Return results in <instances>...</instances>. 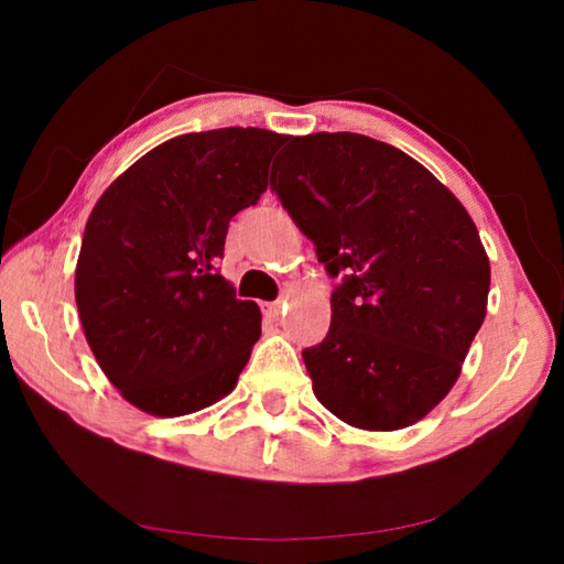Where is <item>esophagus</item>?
I'll return each instance as SVG.
<instances>
[{
  "instance_id": "34e87169",
  "label": "esophagus",
  "mask_w": 564,
  "mask_h": 564,
  "mask_svg": "<svg viewBox=\"0 0 564 564\" xmlns=\"http://www.w3.org/2000/svg\"><path fill=\"white\" fill-rule=\"evenodd\" d=\"M281 308H283V301H273V303H265V313H269V316H273V318H279V313H281Z\"/></svg>"
}]
</instances>
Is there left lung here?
I'll return each instance as SVG.
<instances>
[{"label": "left lung", "instance_id": "8db88e82", "mask_svg": "<svg viewBox=\"0 0 564 564\" xmlns=\"http://www.w3.org/2000/svg\"><path fill=\"white\" fill-rule=\"evenodd\" d=\"M271 169L340 285L303 350L313 393L360 431H400L451 393L488 311L490 261L465 206L403 151L350 131L291 137Z\"/></svg>", "mask_w": 564, "mask_h": 564}]
</instances>
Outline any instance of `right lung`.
<instances>
[{
	"instance_id": "obj_1",
	"label": "right lung",
	"mask_w": 564,
	"mask_h": 564,
	"mask_svg": "<svg viewBox=\"0 0 564 564\" xmlns=\"http://www.w3.org/2000/svg\"><path fill=\"white\" fill-rule=\"evenodd\" d=\"M283 133L169 139L104 191L84 228L74 295L104 376L133 408L178 417L231 393L261 311L216 271L231 218L259 202Z\"/></svg>"
}]
</instances>
